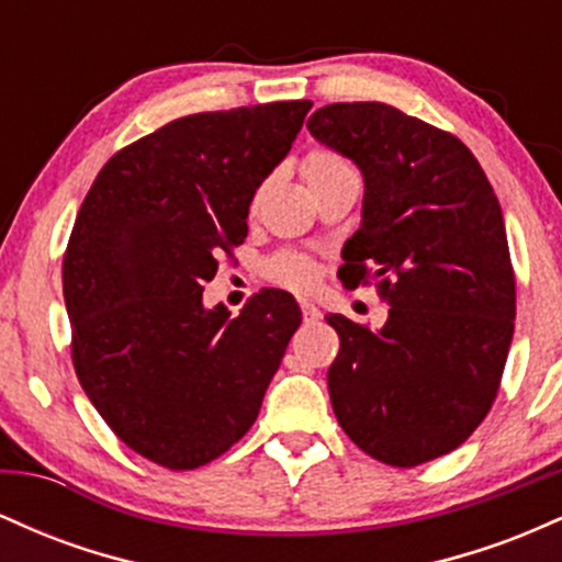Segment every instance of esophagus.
Here are the masks:
<instances>
[{
  "label": "esophagus",
  "instance_id": "34e87169",
  "mask_svg": "<svg viewBox=\"0 0 562 562\" xmlns=\"http://www.w3.org/2000/svg\"><path fill=\"white\" fill-rule=\"evenodd\" d=\"M301 314H303V322H317L322 317L319 308L308 301H301Z\"/></svg>",
  "mask_w": 562,
  "mask_h": 562
}]
</instances>
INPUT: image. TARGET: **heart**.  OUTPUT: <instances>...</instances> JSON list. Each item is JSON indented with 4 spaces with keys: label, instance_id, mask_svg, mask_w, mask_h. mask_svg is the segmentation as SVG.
I'll list each match as a JSON object with an SVG mask.
<instances>
[{
    "label": "heart",
    "instance_id": "heart-1",
    "mask_svg": "<svg viewBox=\"0 0 562 562\" xmlns=\"http://www.w3.org/2000/svg\"><path fill=\"white\" fill-rule=\"evenodd\" d=\"M301 171L308 190L340 177H357L351 160L335 153L333 147H314V150H308V156L301 164ZM263 274L282 288L312 290L319 280V263L312 256L301 254V250H280V254L269 256L267 263H263Z\"/></svg>",
    "mask_w": 562,
    "mask_h": 562
}]
</instances>
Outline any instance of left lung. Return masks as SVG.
<instances>
[{
	"mask_svg": "<svg viewBox=\"0 0 562 562\" xmlns=\"http://www.w3.org/2000/svg\"><path fill=\"white\" fill-rule=\"evenodd\" d=\"M308 132L364 173L340 282L391 306L380 330L330 314L333 412L393 468L449 454L483 423L515 327V272L494 187L454 134L385 102H333Z\"/></svg>",
	"mask_w": 562,
	"mask_h": 562,
	"instance_id": "8db88e82",
	"label": "left lung"
}]
</instances>
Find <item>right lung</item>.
<instances>
[{
  "instance_id": "1",
  "label": "right lung",
  "mask_w": 562,
  "mask_h": 562,
  "mask_svg": "<svg viewBox=\"0 0 562 562\" xmlns=\"http://www.w3.org/2000/svg\"><path fill=\"white\" fill-rule=\"evenodd\" d=\"M308 108L169 121L102 166L76 216L63 256L76 378L108 428L160 468L195 470L240 441L299 330L285 290H261L229 319L203 308V285L248 237L250 200Z\"/></svg>"
}]
</instances>
